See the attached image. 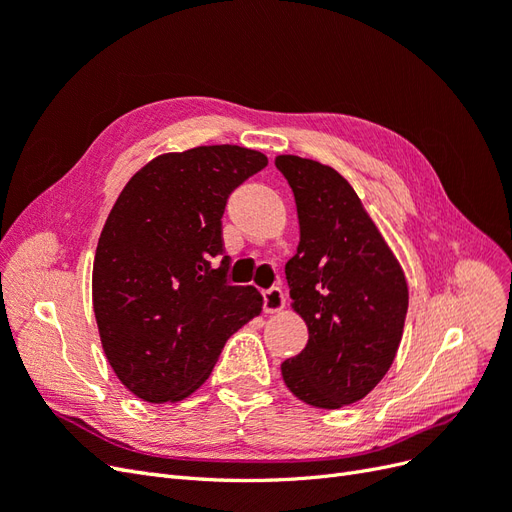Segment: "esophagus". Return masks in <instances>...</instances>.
Listing matches in <instances>:
<instances>
[{"instance_id":"obj_1","label":"esophagus","mask_w":512,"mask_h":512,"mask_svg":"<svg viewBox=\"0 0 512 512\" xmlns=\"http://www.w3.org/2000/svg\"><path fill=\"white\" fill-rule=\"evenodd\" d=\"M284 305H286L284 292H282L280 288H277V286L269 288L265 294H262V307H265V312H267V314H277V312H282Z\"/></svg>"}]
</instances>
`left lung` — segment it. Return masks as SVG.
<instances>
[{
	"instance_id": "obj_1",
	"label": "left lung",
	"mask_w": 512,
	"mask_h": 512,
	"mask_svg": "<svg viewBox=\"0 0 512 512\" xmlns=\"http://www.w3.org/2000/svg\"><path fill=\"white\" fill-rule=\"evenodd\" d=\"M299 215L301 241L286 262L292 309L309 331L301 354L282 363L294 397L337 410L363 399L393 365L408 312L397 258L335 168L277 156Z\"/></svg>"
}]
</instances>
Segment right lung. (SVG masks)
I'll list each match as a JSON object with an SVG mask.
<instances>
[{"instance_id": "1", "label": "right lung", "mask_w": 512, "mask_h": 512, "mask_svg": "<svg viewBox=\"0 0 512 512\" xmlns=\"http://www.w3.org/2000/svg\"><path fill=\"white\" fill-rule=\"evenodd\" d=\"M267 166L237 145L164 153L126 183L98 241L91 297L108 363L149 404L203 384L226 339L260 314L254 286H230L222 215Z\"/></svg>"}]
</instances>
